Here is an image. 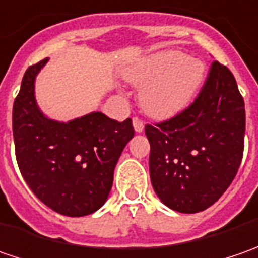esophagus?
Listing matches in <instances>:
<instances>
[{
	"label": "esophagus",
	"instance_id": "obj_1",
	"mask_svg": "<svg viewBox=\"0 0 258 258\" xmlns=\"http://www.w3.org/2000/svg\"><path fill=\"white\" fill-rule=\"evenodd\" d=\"M132 122H134V127L136 132H142V131H144L145 123L142 122V119H139V117H134V120H132Z\"/></svg>",
	"mask_w": 258,
	"mask_h": 258
}]
</instances>
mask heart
Segmentation results:
<instances>
[{
  "instance_id": "heart-1",
  "label": "heart",
  "mask_w": 258,
  "mask_h": 258,
  "mask_svg": "<svg viewBox=\"0 0 258 258\" xmlns=\"http://www.w3.org/2000/svg\"><path fill=\"white\" fill-rule=\"evenodd\" d=\"M205 79V67L179 51H164L142 58L127 70V80L145 86L141 106L148 114L165 119L192 102Z\"/></svg>"
}]
</instances>
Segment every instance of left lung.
I'll use <instances>...</instances> for the list:
<instances>
[{"instance_id": "obj_1", "label": "left lung", "mask_w": 258, "mask_h": 258, "mask_svg": "<svg viewBox=\"0 0 258 258\" xmlns=\"http://www.w3.org/2000/svg\"><path fill=\"white\" fill-rule=\"evenodd\" d=\"M244 99L227 66L213 61L194 102L172 117L146 124L151 182L178 213H200L220 200L244 152Z\"/></svg>"}]
</instances>
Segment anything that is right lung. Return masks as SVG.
<instances>
[{
    "mask_svg": "<svg viewBox=\"0 0 258 258\" xmlns=\"http://www.w3.org/2000/svg\"><path fill=\"white\" fill-rule=\"evenodd\" d=\"M48 58L30 66L13 106L15 158L30 189L53 211L83 217L107 200L113 171L134 138L132 119L117 122L100 112L69 123L47 119L37 107L34 80Z\"/></svg>",
    "mask_w": 258,
    "mask_h": 258,
    "instance_id": "right-lung-1",
    "label": "right lung"
}]
</instances>
